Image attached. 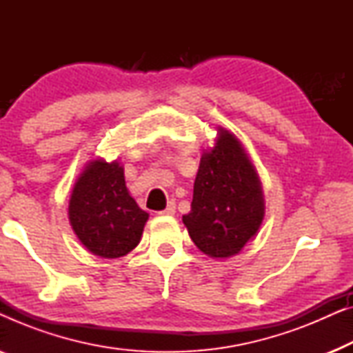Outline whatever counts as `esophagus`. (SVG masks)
I'll return each mask as SVG.
<instances>
[{"label": "esophagus", "instance_id": "34e87169", "mask_svg": "<svg viewBox=\"0 0 353 353\" xmlns=\"http://www.w3.org/2000/svg\"><path fill=\"white\" fill-rule=\"evenodd\" d=\"M175 214V202L170 201L163 210L159 212V215H173Z\"/></svg>", "mask_w": 353, "mask_h": 353}]
</instances>
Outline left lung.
Here are the masks:
<instances>
[{"label": "left lung", "instance_id": "1", "mask_svg": "<svg viewBox=\"0 0 353 353\" xmlns=\"http://www.w3.org/2000/svg\"><path fill=\"white\" fill-rule=\"evenodd\" d=\"M260 181L238 138L220 128L216 146L202 154L191 212L183 215L192 243L210 257H231L263 220Z\"/></svg>", "mask_w": 353, "mask_h": 353}]
</instances>
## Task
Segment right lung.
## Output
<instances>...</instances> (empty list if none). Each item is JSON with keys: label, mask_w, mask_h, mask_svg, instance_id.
Instances as JSON below:
<instances>
[{"label": "right lung", "mask_w": 353, "mask_h": 353, "mask_svg": "<svg viewBox=\"0 0 353 353\" xmlns=\"http://www.w3.org/2000/svg\"><path fill=\"white\" fill-rule=\"evenodd\" d=\"M69 219L90 252L117 259L139 244L149 215L128 194L123 168L117 162L94 161L75 183Z\"/></svg>", "instance_id": "1"}]
</instances>
